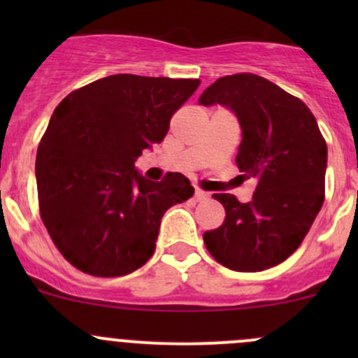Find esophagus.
Wrapping results in <instances>:
<instances>
[{
    "label": "esophagus",
    "instance_id": "1",
    "mask_svg": "<svg viewBox=\"0 0 358 358\" xmlns=\"http://www.w3.org/2000/svg\"><path fill=\"white\" fill-rule=\"evenodd\" d=\"M194 197H196V201H197V202H201V201H204L206 197H208V192H204V190L197 189V190H196V194H194Z\"/></svg>",
    "mask_w": 358,
    "mask_h": 358
}]
</instances>
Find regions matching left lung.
<instances>
[{
  "mask_svg": "<svg viewBox=\"0 0 358 358\" xmlns=\"http://www.w3.org/2000/svg\"><path fill=\"white\" fill-rule=\"evenodd\" d=\"M199 103L236 112L243 128L237 168L256 180L251 202L213 194L225 220L204 232L206 249L236 272L272 268L299 248L322 208L326 140L305 102L251 72L216 79Z\"/></svg>",
  "mask_w": 358,
  "mask_h": 358,
  "instance_id": "left-lung-1",
  "label": "left lung"
}]
</instances>
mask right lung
<instances>
[{"mask_svg": "<svg viewBox=\"0 0 358 358\" xmlns=\"http://www.w3.org/2000/svg\"><path fill=\"white\" fill-rule=\"evenodd\" d=\"M199 79L115 74L69 93L36 154L38 204L60 255L81 272L121 277L149 262L161 218L194 196L182 173L161 182L135 169L161 143Z\"/></svg>", "mask_w": 358, "mask_h": 358, "instance_id": "1", "label": "right lung"}]
</instances>
